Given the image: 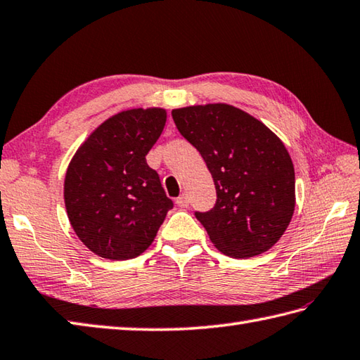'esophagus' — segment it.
<instances>
[{"instance_id": "obj_1", "label": "esophagus", "mask_w": 360, "mask_h": 360, "mask_svg": "<svg viewBox=\"0 0 360 360\" xmlns=\"http://www.w3.org/2000/svg\"><path fill=\"white\" fill-rule=\"evenodd\" d=\"M176 204H178L179 207H187L188 206V196L186 193H182L181 196L176 198Z\"/></svg>"}]
</instances>
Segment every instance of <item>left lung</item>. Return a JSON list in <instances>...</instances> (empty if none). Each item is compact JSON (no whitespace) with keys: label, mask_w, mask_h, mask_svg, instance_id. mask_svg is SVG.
Segmentation results:
<instances>
[{"label":"left lung","mask_w":360,"mask_h":360,"mask_svg":"<svg viewBox=\"0 0 360 360\" xmlns=\"http://www.w3.org/2000/svg\"><path fill=\"white\" fill-rule=\"evenodd\" d=\"M172 115L214 178L215 206L195 212L210 242L236 259L269 251L295 210V170L281 139L224 103L173 109Z\"/></svg>","instance_id":"1"}]
</instances>
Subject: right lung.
<instances>
[{
  "label": "right lung",
  "instance_id": "right-lung-1",
  "mask_svg": "<svg viewBox=\"0 0 360 360\" xmlns=\"http://www.w3.org/2000/svg\"><path fill=\"white\" fill-rule=\"evenodd\" d=\"M167 122L160 108L118 112L86 139L63 182L70 224L96 256L126 260L156 237L173 201L146 154Z\"/></svg>",
  "mask_w": 360,
  "mask_h": 360
}]
</instances>
